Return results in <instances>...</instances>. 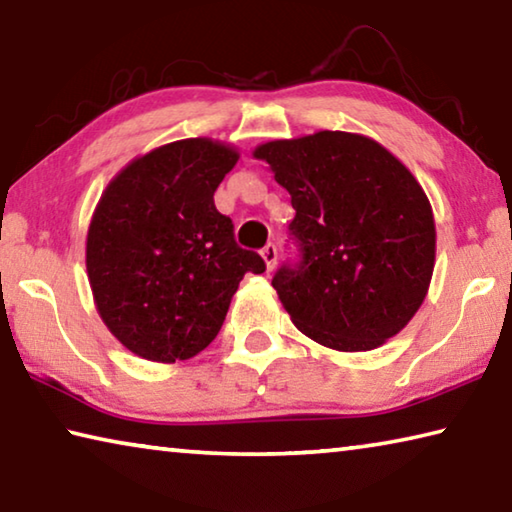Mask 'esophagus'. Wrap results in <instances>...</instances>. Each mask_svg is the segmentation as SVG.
<instances>
[{
	"label": "esophagus",
	"mask_w": 512,
	"mask_h": 512,
	"mask_svg": "<svg viewBox=\"0 0 512 512\" xmlns=\"http://www.w3.org/2000/svg\"><path fill=\"white\" fill-rule=\"evenodd\" d=\"M262 257H264L268 271H273L275 264H277V248H275V244H266L262 248Z\"/></svg>",
	"instance_id": "obj_1"
}]
</instances>
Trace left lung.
Returning <instances> with one entry per match:
<instances>
[{"instance_id": "left-lung-1", "label": "left lung", "mask_w": 512, "mask_h": 512, "mask_svg": "<svg viewBox=\"0 0 512 512\" xmlns=\"http://www.w3.org/2000/svg\"><path fill=\"white\" fill-rule=\"evenodd\" d=\"M291 194L298 262L273 275L302 334L339 352H366L402 332L429 291L436 225L427 194L370 137L320 131L257 146Z\"/></svg>"}]
</instances>
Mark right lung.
I'll list each match as a JSON object with an SVG mask.
<instances>
[{"mask_svg":"<svg viewBox=\"0 0 512 512\" xmlns=\"http://www.w3.org/2000/svg\"><path fill=\"white\" fill-rule=\"evenodd\" d=\"M237 160L228 144L189 137L133 160L101 194L85 266L101 320L137 357L173 363L205 350L244 275L266 271L214 205Z\"/></svg>","mask_w":512,"mask_h":512,"instance_id":"1","label":"right lung"}]
</instances>
